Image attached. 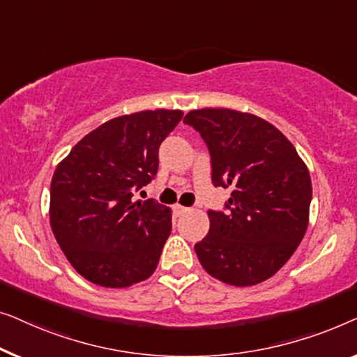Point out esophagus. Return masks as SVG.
<instances>
[{
  "label": "esophagus",
  "mask_w": 357,
  "mask_h": 357,
  "mask_svg": "<svg viewBox=\"0 0 357 357\" xmlns=\"http://www.w3.org/2000/svg\"><path fill=\"white\" fill-rule=\"evenodd\" d=\"M173 212L176 213L178 217H179V215H184L185 212H189V208H188V207H183V205H179V204H176V205H174V207H173Z\"/></svg>",
  "instance_id": "34e87169"
}]
</instances>
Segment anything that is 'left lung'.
<instances>
[{
    "label": "left lung",
    "mask_w": 357,
    "mask_h": 357,
    "mask_svg": "<svg viewBox=\"0 0 357 357\" xmlns=\"http://www.w3.org/2000/svg\"><path fill=\"white\" fill-rule=\"evenodd\" d=\"M184 123L207 144L215 188L233 189L225 210H208V234L194 245L200 264L233 286L265 281L307 229V167L277 128L254 114L204 108L189 112Z\"/></svg>",
    "instance_id": "8db88e82"
}]
</instances>
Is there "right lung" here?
Masks as SVG:
<instances>
[{
	"label": "right lung",
	"mask_w": 357,
	"mask_h": 357,
	"mask_svg": "<svg viewBox=\"0 0 357 357\" xmlns=\"http://www.w3.org/2000/svg\"><path fill=\"white\" fill-rule=\"evenodd\" d=\"M183 118L155 109L109 119L54 169L50 222L79 275L105 288L147 280L172 233V210L132 195L158 172V149Z\"/></svg>",
	"instance_id": "obj_1"
}]
</instances>
